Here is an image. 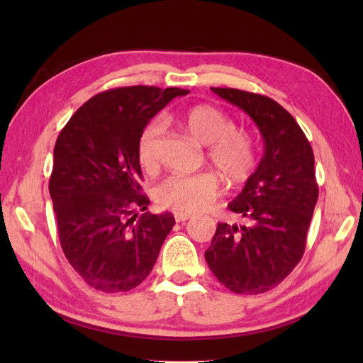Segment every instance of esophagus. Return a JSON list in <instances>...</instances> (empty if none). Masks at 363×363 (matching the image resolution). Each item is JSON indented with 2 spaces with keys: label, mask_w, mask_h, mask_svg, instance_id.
Instances as JSON below:
<instances>
[{
  "label": "esophagus",
  "mask_w": 363,
  "mask_h": 363,
  "mask_svg": "<svg viewBox=\"0 0 363 363\" xmlns=\"http://www.w3.org/2000/svg\"><path fill=\"white\" fill-rule=\"evenodd\" d=\"M191 217H194V215H191V213H187V212H176V213H174V218H176V221H177V223L187 221V220H190Z\"/></svg>",
  "instance_id": "1"
}]
</instances>
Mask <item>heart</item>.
<instances>
[{
	"label": "heart",
	"instance_id": "b5f03b06",
	"mask_svg": "<svg viewBox=\"0 0 363 363\" xmlns=\"http://www.w3.org/2000/svg\"><path fill=\"white\" fill-rule=\"evenodd\" d=\"M167 120H174L194 140L207 145V159L229 182L248 179L256 164L252 137L246 129L234 128V121L226 112L211 104H196L174 117L169 115ZM162 133L164 123L156 118L138 135V162L148 172L157 167ZM218 194L220 179L211 172L172 174L157 187V201L173 211L194 213L207 209Z\"/></svg>",
	"mask_w": 363,
	"mask_h": 363
}]
</instances>
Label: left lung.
Returning <instances> with one entry per match:
<instances>
[{
	"mask_svg": "<svg viewBox=\"0 0 363 363\" xmlns=\"http://www.w3.org/2000/svg\"><path fill=\"white\" fill-rule=\"evenodd\" d=\"M212 91L250 115L265 152L228 206L243 225L218 223L204 256L226 289L259 295L281 284L304 254L318 199L313 151L296 120L274 99L238 89Z\"/></svg>",
	"mask_w": 363,
	"mask_h": 363,
	"instance_id": "obj_1",
	"label": "left lung"
}]
</instances>
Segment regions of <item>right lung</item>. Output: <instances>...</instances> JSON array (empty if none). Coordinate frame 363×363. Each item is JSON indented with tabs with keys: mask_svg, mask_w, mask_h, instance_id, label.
I'll return each mask as SVG.
<instances>
[{
	"mask_svg": "<svg viewBox=\"0 0 363 363\" xmlns=\"http://www.w3.org/2000/svg\"><path fill=\"white\" fill-rule=\"evenodd\" d=\"M189 90L133 86L101 91L82 104L54 146L50 196L65 257L84 281L106 293L140 285L174 226L140 194L137 140L173 98Z\"/></svg>",
	"mask_w": 363,
	"mask_h": 363,
	"instance_id": "add662e5",
	"label": "right lung"
}]
</instances>
